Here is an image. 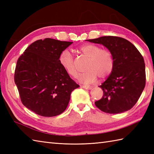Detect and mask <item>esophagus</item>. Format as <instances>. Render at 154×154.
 <instances>
[{
	"mask_svg": "<svg viewBox=\"0 0 154 154\" xmlns=\"http://www.w3.org/2000/svg\"><path fill=\"white\" fill-rule=\"evenodd\" d=\"M81 88H83V89H87V90H90L92 89V87H89V86H84V85H81Z\"/></svg>",
	"mask_w": 154,
	"mask_h": 154,
	"instance_id": "esophagus-1",
	"label": "esophagus"
}]
</instances>
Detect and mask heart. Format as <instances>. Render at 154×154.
<instances>
[{
	"mask_svg": "<svg viewBox=\"0 0 154 154\" xmlns=\"http://www.w3.org/2000/svg\"><path fill=\"white\" fill-rule=\"evenodd\" d=\"M81 53L89 57L86 65V71L79 74L77 79L81 83L90 84L100 79L107 77L114 68V58L109 50H102L94 44H85L80 48ZM59 62L62 68L72 77L77 74V69L71 53L65 50L59 57Z\"/></svg>",
	"mask_w": 154,
	"mask_h": 154,
	"instance_id": "heart-1",
	"label": "heart"
}]
</instances>
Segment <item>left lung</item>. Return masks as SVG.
Instances as JSON below:
<instances>
[{
    "instance_id": "8db88e82",
    "label": "left lung",
    "mask_w": 154,
    "mask_h": 154,
    "mask_svg": "<svg viewBox=\"0 0 154 154\" xmlns=\"http://www.w3.org/2000/svg\"><path fill=\"white\" fill-rule=\"evenodd\" d=\"M87 41L104 45L114 58L112 71L99 86L104 95L94 103L96 106L109 114H119L131 109L146 85L142 55L131 42L122 38L103 36Z\"/></svg>"
}]
</instances>
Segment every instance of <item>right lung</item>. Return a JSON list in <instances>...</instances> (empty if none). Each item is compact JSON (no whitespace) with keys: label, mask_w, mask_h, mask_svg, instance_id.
I'll return each instance as SVG.
<instances>
[{"label":"right lung","mask_w":154,"mask_h":154,"mask_svg":"<svg viewBox=\"0 0 154 154\" xmlns=\"http://www.w3.org/2000/svg\"><path fill=\"white\" fill-rule=\"evenodd\" d=\"M73 43L45 38L31 44L18 58L14 82L22 104L45 117L67 109L72 91L79 87L59 62L61 51Z\"/></svg>","instance_id":"1"}]
</instances>
